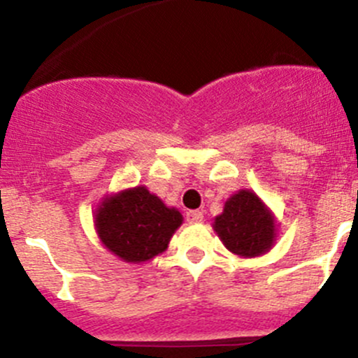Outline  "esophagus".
<instances>
[{
  "label": "esophagus",
  "mask_w": 358,
  "mask_h": 358,
  "mask_svg": "<svg viewBox=\"0 0 358 358\" xmlns=\"http://www.w3.org/2000/svg\"><path fill=\"white\" fill-rule=\"evenodd\" d=\"M185 218H187V222H190V224H196V222L203 220V211H199V210L187 211Z\"/></svg>",
  "instance_id": "1"
}]
</instances>
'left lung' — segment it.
<instances>
[{
  "label": "left lung",
  "mask_w": 358,
  "mask_h": 358,
  "mask_svg": "<svg viewBox=\"0 0 358 358\" xmlns=\"http://www.w3.org/2000/svg\"><path fill=\"white\" fill-rule=\"evenodd\" d=\"M213 229L229 252L239 257H259L269 252L276 239L275 217L252 190L232 194Z\"/></svg>",
  "instance_id": "8db88e82"
}]
</instances>
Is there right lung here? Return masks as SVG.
Segmentation results:
<instances>
[{"label":"right lung","mask_w":358,"mask_h":358,"mask_svg":"<svg viewBox=\"0 0 358 358\" xmlns=\"http://www.w3.org/2000/svg\"><path fill=\"white\" fill-rule=\"evenodd\" d=\"M94 217L103 245L124 262L134 264L164 252L183 222L176 208L166 206L143 185L106 196Z\"/></svg>","instance_id":"obj_1"}]
</instances>
